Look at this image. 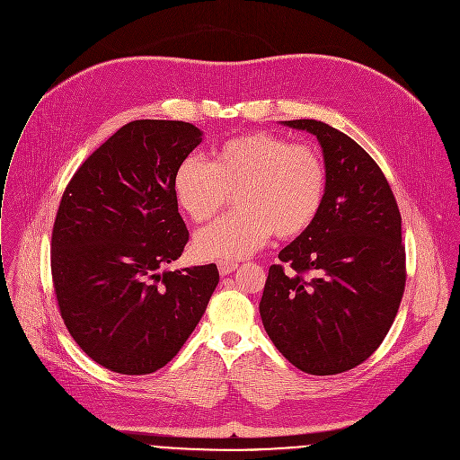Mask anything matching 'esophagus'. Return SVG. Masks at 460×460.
Returning <instances> with one entry per match:
<instances>
[{
	"mask_svg": "<svg viewBox=\"0 0 460 460\" xmlns=\"http://www.w3.org/2000/svg\"><path fill=\"white\" fill-rule=\"evenodd\" d=\"M237 262H232V261H219L217 262V268H219V273L221 275H228V273H232V271H235L237 270Z\"/></svg>",
	"mask_w": 460,
	"mask_h": 460,
	"instance_id": "34e87169",
	"label": "esophagus"
}]
</instances>
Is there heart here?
<instances>
[{
    "label": "heart",
    "instance_id": "b5f03b06",
    "mask_svg": "<svg viewBox=\"0 0 460 460\" xmlns=\"http://www.w3.org/2000/svg\"><path fill=\"white\" fill-rule=\"evenodd\" d=\"M179 207L196 223L212 219L234 194V212L199 230L201 259L237 261L275 234L294 239L321 214L328 189L323 154L273 132H250L217 145L210 163L189 155L172 177Z\"/></svg>",
    "mask_w": 460,
    "mask_h": 460
}]
</instances>
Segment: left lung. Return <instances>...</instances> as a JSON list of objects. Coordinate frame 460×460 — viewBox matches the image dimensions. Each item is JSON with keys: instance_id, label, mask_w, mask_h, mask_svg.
<instances>
[{"instance_id": "obj_1", "label": "left lung", "mask_w": 460, "mask_h": 460, "mask_svg": "<svg viewBox=\"0 0 460 460\" xmlns=\"http://www.w3.org/2000/svg\"><path fill=\"white\" fill-rule=\"evenodd\" d=\"M317 136L328 189L315 223L271 264L259 314L271 342L310 376L368 358L392 328L406 285L401 212L379 164L315 119L285 121Z\"/></svg>"}]
</instances>
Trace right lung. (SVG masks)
Segmentation results:
<instances>
[{"instance_id":"add662e5","label":"right lung","mask_w":460,"mask_h":460,"mask_svg":"<svg viewBox=\"0 0 460 460\" xmlns=\"http://www.w3.org/2000/svg\"><path fill=\"white\" fill-rule=\"evenodd\" d=\"M199 143L192 123L130 121L63 192L50 243L59 314L77 346L116 374L170 362L219 283L216 264L163 270L189 243L172 177Z\"/></svg>"}]
</instances>
